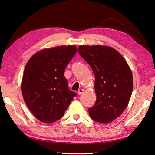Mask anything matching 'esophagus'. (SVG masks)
Instances as JSON below:
<instances>
[{
    "mask_svg": "<svg viewBox=\"0 0 155 155\" xmlns=\"http://www.w3.org/2000/svg\"><path fill=\"white\" fill-rule=\"evenodd\" d=\"M83 91H84V90L83 89V88H80V89H78V94L79 95H81L83 93Z\"/></svg>",
    "mask_w": 155,
    "mask_h": 155,
    "instance_id": "34e87169",
    "label": "esophagus"
}]
</instances>
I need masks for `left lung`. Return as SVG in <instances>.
I'll use <instances>...</instances> for the list:
<instances>
[{"instance_id":"obj_1","label":"left lung","mask_w":155,"mask_h":155,"mask_svg":"<svg viewBox=\"0 0 155 155\" xmlns=\"http://www.w3.org/2000/svg\"><path fill=\"white\" fill-rule=\"evenodd\" d=\"M78 52L91 66L95 77L97 101L88 108L90 117L98 123H110L130 101L133 88L130 68L123 56L111 47L81 45Z\"/></svg>"}]
</instances>
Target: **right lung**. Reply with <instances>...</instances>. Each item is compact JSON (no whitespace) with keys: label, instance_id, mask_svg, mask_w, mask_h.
<instances>
[{"label":"right lung","instance_id":"obj_1","mask_svg":"<svg viewBox=\"0 0 155 155\" xmlns=\"http://www.w3.org/2000/svg\"><path fill=\"white\" fill-rule=\"evenodd\" d=\"M77 51L74 45L44 49L29 59L24 71L22 93L32 114L51 123L63 117L77 96L68 87L64 71Z\"/></svg>","mask_w":155,"mask_h":155}]
</instances>
